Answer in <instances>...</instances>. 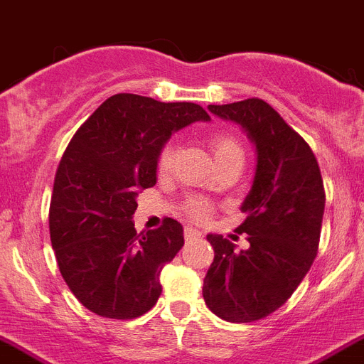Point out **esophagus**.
<instances>
[{"label":"esophagus","mask_w":364,"mask_h":364,"mask_svg":"<svg viewBox=\"0 0 364 364\" xmlns=\"http://www.w3.org/2000/svg\"><path fill=\"white\" fill-rule=\"evenodd\" d=\"M199 237H201V232H198V230H193V228H185V239L186 240L199 239Z\"/></svg>","instance_id":"obj_1"}]
</instances>
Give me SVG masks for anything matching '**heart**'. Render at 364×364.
<instances>
[{
	"instance_id": "heart-1",
	"label": "heart",
	"mask_w": 364,
	"mask_h": 364,
	"mask_svg": "<svg viewBox=\"0 0 364 364\" xmlns=\"http://www.w3.org/2000/svg\"><path fill=\"white\" fill-rule=\"evenodd\" d=\"M208 141L217 163L224 161V159L230 158V156L239 154L240 152V145L239 141H237V138L226 131H212ZM174 156H176V147L174 144H171V141L159 149L158 161H156L159 174H166V172L171 171L172 163H174ZM185 210H186V215L193 220H205L210 213V206L206 205L205 201H198V199L190 201Z\"/></svg>"
}]
</instances>
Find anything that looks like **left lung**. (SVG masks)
Segmentation results:
<instances>
[{
  "mask_svg": "<svg viewBox=\"0 0 364 364\" xmlns=\"http://www.w3.org/2000/svg\"><path fill=\"white\" fill-rule=\"evenodd\" d=\"M213 114L242 125L257 149V172L237 232L250 247L235 250L223 235H208L213 262L203 298L213 314L251 323L273 314L311 269L318 255L325 188L307 141L262 98L208 105Z\"/></svg>",
  "mask_w": 364,
  "mask_h": 364,
  "instance_id": "8db88e82",
  "label": "left lung"
}]
</instances>
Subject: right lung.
<instances>
[{
  "instance_id": "1",
  "label": "right lung",
  "mask_w": 364,
  "mask_h": 364,
  "mask_svg": "<svg viewBox=\"0 0 364 364\" xmlns=\"http://www.w3.org/2000/svg\"><path fill=\"white\" fill-rule=\"evenodd\" d=\"M210 120L192 102L109 97L68 144L53 179L50 239L75 298L95 314L132 320L161 294L163 266L181 250L183 226L166 217L136 233L140 188L156 185V161L172 131Z\"/></svg>"
}]
</instances>
